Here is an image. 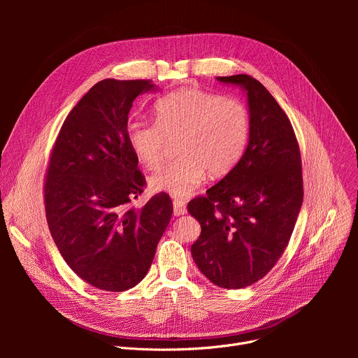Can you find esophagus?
I'll list each match as a JSON object with an SVG mask.
<instances>
[{"label": "esophagus", "mask_w": 358, "mask_h": 358, "mask_svg": "<svg viewBox=\"0 0 358 358\" xmlns=\"http://www.w3.org/2000/svg\"><path fill=\"white\" fill-rule=\"evenodd\" d=\"M173 206H174V215L180 217V215L187 214V207H185V202L182 199H174Z\"/></svg>", "instance_id": "1"}]
</instances>
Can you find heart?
<instances>
[{
    "label": "heart",
    "instance_id": "1",
    "mask_svg": "<svg viewBox=\"0 0 358 358\" xmlns=\"http://www.w3.org/2000/svg\"><path fill=\"white\" fill-rule=\"evenodd\" d=\"M155 115L156 122L136 120L127 126V141L136 159L155 171L176 141L180 157L150 178L151 189L187 196L208 173L214 177L228 174L243 155L249 115L235 97L181 89L163 96Z\"/></svg>",
    "mask_w": 358,
    "mask_h": 358
}]
</instances>
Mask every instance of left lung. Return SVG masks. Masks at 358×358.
I'll return each mask as SVG.
<instances>
[{"label": "left lung", "mask_w": 358, "mask_h": 358, "mask_svg": "<svg viewBox=\"0 0 358 358\" xmlns=\"http://www.w3.org/2000/svg\"><path fill=\"white\" fill-rule=\"evenodd\" d=\"M248 96L249 143L238 164L206 196L188 202L201 235L191 253L214 285L242 289L283 255L303 202L299 143L275 97L249 75L220 76Z\"/></svg>", "instance_id": "8db88e82"}]
</instances>
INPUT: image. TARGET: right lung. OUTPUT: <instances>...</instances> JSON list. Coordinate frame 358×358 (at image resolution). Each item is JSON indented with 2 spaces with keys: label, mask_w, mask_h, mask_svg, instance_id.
<instances>
[{
  "label": "right lung",
  "mask_w": 358,
  "mask_h": 358,
  "mask_svg": "<svg viewBox=\"0 0 358 358\" xmlns=\"http://www.w3.org/2000/svg\"><path fill=\"white\" fill-rule=\"evenodd\" d=\"M151 80L97 82L71 110L50 151L43 182L48 227L62 258L86 283L106 292L147 275L171 215L166 192L130 207L145 178L127 141L133 100Z\"/></svg>",
  "instance_id": "obj_1"
}]
</instances>
